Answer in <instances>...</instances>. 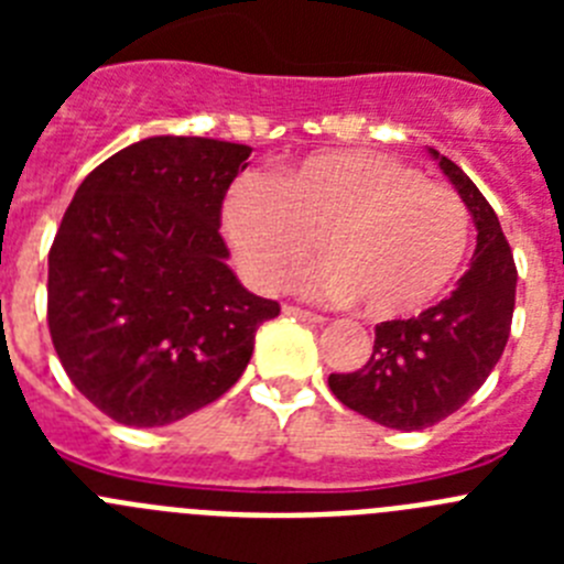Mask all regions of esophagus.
I'll list each match as a JSON object with an SVG mask.
<instances>
[{
    "label": "esophagus",
    "instance_id": "esophagus-1",
    "mask_svg": "<svg viewBox=\"0 0 564 564\" xmlns=\"http://www.w3.org/2000/svg\"><path fill=\"white\" fill-rule=\"evenodd\" d=\"M285 313L293 318H302L307 325H325V316H318V313L305 311V307H296V305H285Z\"/></svg>",
    "mask_w": 564,
    "mask_h": 564
}]
</instances>
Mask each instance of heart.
Wrapping results in <instances>:
<instances>
[{
	"label": "heart",
	"mask_w": 564,
	"mask_h": 564,
	"mask_svg": "<svg viewBox=\"0 0 564 564\" xmlns=\"http://www.w3.org/2000/svg\"><path fill=\"white\" fill-rule=\"evenodd\" d=\"M223 226L259 288H285L322 253L318 291L376 318L430 307L471 237L460 194L390 154L322 152L268 181L237 183Z\"/></svg>",
	"instance_id": "1"
}]
</instances>
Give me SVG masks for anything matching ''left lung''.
Returning <instances> with one entry per match:
<instances>
[{"mask_svg": "<svg viewBox=\"0 0 564 564\" xmlns=\"http://www.w3.org/2000/svg\"><path fill=\"white\" fill-rule=\"evenodd\" d=\"M455 183L477 226V248L452 296L412 318L376 327L370 361L327 378L333 395L358 415L415 432L435 426L475 395L506 350L517 296L514 253L495 208L457 163L430 149Z\"/></svg>", "mask_w": 564, "mask_h": 564, "instance_id": "left-lung-1", "label": "left lung"}]
</instances>
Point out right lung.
I'll use <instances>...</instances> for the list:
<instances>
[{
  "label": "right lung",
  "mask_w": 564,
  "mask_h": 564,
  "mask_svg": "<svg viewBox=\"0 0 564 564\" xmlns=\"http://www.w3.org/2000/svg\"><path fill=\"white\" fill-rule=\"evenodd\" d=\"M251 147L147 138L84 177L47 259V325L64 372L123 426H166L217 401L279 302L226 265L228 186Z\"/></svg>",
  "instance_id": "1"
}]
</instances>
